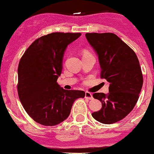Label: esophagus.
Returning a JSON list of instances; mask_svg holds the SVG:
<instances>
[{"label": "esophagus", "instance_id": "1", "mask_svg": "<svg viewBox=\"0 0 154 154\" xmlns=\"http://www.w3.org/2000/svg\"><path fill=\"white\" fill-rule=\"evenodd\" d=\"M85 98L88 99V100H92L93 99L92 94L90 92H88V91H86V92H85Z\"/></svg>", "mask_w": 154, "mask_h": 154}]
</instances>
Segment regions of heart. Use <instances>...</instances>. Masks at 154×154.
Segmentation results:
<instances>
[{"label":"heart","mask_w":154,"mask_h":154,"mask_svg":"<svg viewBox=\"0 0 154 154\" xmlns=\"http://www.w3.org/2000/svg\"><path fill=\"white\" fill-rule=\"evenodd\" d=\"M86 53H88V51H84V54H86Z\"/></svg>","instance_id":"b5f03b06"}]
</instances>
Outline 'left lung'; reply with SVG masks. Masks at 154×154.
I'll list each match as a JSON object with an SVG mask.
<instances>
[{"label": "left lung", "mask_w": 154, "mask_h": 154, "mask_svg": "<svg viewBox=\"0 0 154 154\" xmlns=\"http://www.w3.org/2000/svg\"><path fill=\"white\" fill-rule=\"evenodd\" d=\"M88 42L98 54L100 78L109 82V92L95 93L102 108L93 118L105 124L124 119L133 109L143 85V75L135 51L112 33H87Z\"/></svg>", "instance_id": "8db88e82"}]
</instances>
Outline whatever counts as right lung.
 I'll return each mask as SVG.
<instances>
[{"label":"right lung","mask_w":154,"mask_h":154,"mask_svg":"<svg viewBox=\"0 0 154 154\" xmlns=\"http://www.w3.org/2000/svg\"><path fill=\"white\" fill-rule=\"evenodd\" d=\"M80 33H51L36 39L25 51L18 66L17 90L27 115L44 126H55L69 117L74 101L85 91L64 90L57 80L66 47Z\"/></svg>","instance_id":"add662e5"}]
</instances>
